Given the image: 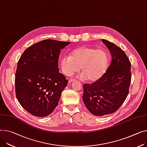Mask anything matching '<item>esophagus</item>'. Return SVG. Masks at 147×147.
Segmentation results:
<instances>
[{"mask_svg":"<svg viewBox=\"0 0 147 147\" xmlns=\"http://www.w3.org/2000/svg\"><path fill=\"white\" fill-rule=\"evenodd\" d=\"M75 80H74V79H72V80H69V83H71V82H72L73 81H74Z\"/></svg>","mask_w":147,"mask_h":147,"instance_id":"esophagus-1","label":"esophagus"}]
</instances>
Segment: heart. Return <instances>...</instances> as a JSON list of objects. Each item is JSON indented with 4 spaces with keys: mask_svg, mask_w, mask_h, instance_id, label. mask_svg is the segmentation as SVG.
<instances>
[{
    "mask_svg": "<svg viewBox=\"0 0 147 147\" xmlns=\"http://www.w3.org/2000/svg\"><path fill=\"white\" fill-rule=\"evenodd\" d=\"M61 67L66 75L78 72L81 67L82 77L89 82H95L106 72L109 65V56L102 49L81 47L74 50L70 56L61 59Z\"/></svg>",
    "mask_w": 147,
    "mask_h": 147,
    "instance_id": "heart-1",
    "label": "heart"
}]
</instances>
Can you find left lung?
<instances>
[{
    "label": "left lung",
    "instance_id": "left-lung-1",
    "mask_svg": "<svg viewBox=\"0 0 147 147\" xmlns=\"http://www.w3.org/2000/svg\"><path fill=\"white\" fill-rule=\"evenodd\" d=\"M111 63L105 74L96 82L84 85L83 101L95 116H104L117 111L127 98L131 80V62L125 53L105 39Z\"/></svg>",
    "mask_w": 147,
    "mask_h": 147
}]
</instances>
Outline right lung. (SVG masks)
<instances>
[{"label":"right lung","instance_id":"add662e5","mask_svg":"<svg viewBox=\"0 0 147 147\" xmlns=\"http://www.w3.org/2000/svg\"><path fill=\"white\" fill-rule=\"evenodd\" d=\"M70 42L47 39L32 45L18 61L15 75V92L19 103L36 117H46L57 107L67 84L59 73L61 49Z\"/></svg>","mask_w":147,"mask_h":147}]
</instances>
